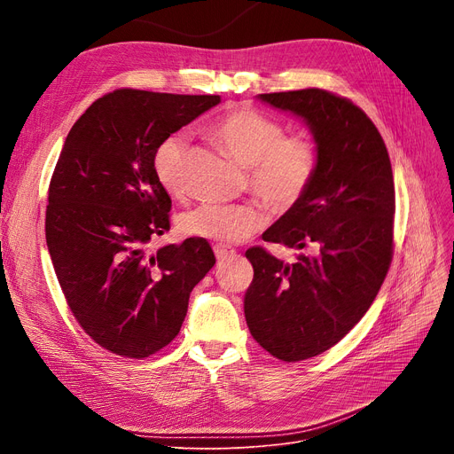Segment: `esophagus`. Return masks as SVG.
Returning a JSON list of instances; mask_svg holds the SVG:
<instances>
[{"label": "esophagus", "instance_id": "esophagus-1", "mask_svg": "<svg viewBox=\"0 0 454 454\" xmlns=\"http://www.w3.org/2000/svg\"><path fill=\"white\" fill-rule=\"evenodd\" d=\"M213 252H215V257H217L219 261H226V259H230V257L235 255L233 250H230V248H226V247H221V245L213 247Z\"/></svg>", "mask_w": 454, "mask_h": 454}]
</instances>
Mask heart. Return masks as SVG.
<instances>
[{
    "label": "heart",
    "instance_id": "1",
    "mask_svg": "<svg viewBox=\"0 0 454 454\" xmlns=\"http://www.w3.org/2000/svg\"><path fill=\"white\" fill-rule=\"evenodd\" d=\"M276 119L250 106H239L223 115L215 136L224 149L248 167L254 193L276 211L291 209L307 191L317 169L315 143L307 136H283ZM184 134H171L158 143L153 169L158 184L171 197H182L185 185ZM265 213L252 204H202L184 211L178 231L185 237L235 245L265 226Z\"/></svg>",
    "mask_w": 454,
    "mask_h": 454
}]
</instances>
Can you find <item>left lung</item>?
I'll list each match as a JSON object with an SVG mask.
<instances>
[{"instance_id": "1", "label": "left lung", "mask_w": 454, "mask_h": 454, "mask_svg": "<svg viewBox=\"0 0 454 454\" xmlns=\"http://www.w3.org/2000/svg\"><path fill=\"white\" fill-rule=\"evenodd\" d=\"M257 99L300 117L317 145L303 197L263 233L267 243L313 254L289 265L247 250L248 329L261 348L294 363L342 340L375 300L392 261L394 176L383 137L351 101L318 88Z\"/></svg>"}]
</instances>
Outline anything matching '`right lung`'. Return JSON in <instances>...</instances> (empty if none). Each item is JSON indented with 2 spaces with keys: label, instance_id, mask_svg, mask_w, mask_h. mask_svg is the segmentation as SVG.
I'll return each instance as SVG.
<instances>
[{
  "label": "right lung",
  "instance_id": "obj_1",
  "mask_svg": "<svg viewBox=\"0 0 454 454\" xmlns=\"http://www.w3.org/2000/svg\"><path fill=\"white\" fill-rule=\"evenodd\" d=\"M221 103L219 95L115 90L71 127L50 184L45 241L71 313L105 349L143 359L182 327L189 294L215 265L189 237L149 252L169 231L158 143Z\"/></svg>",
  "mask_w": 454,
  "mask_h": 454
}]
</instances>
